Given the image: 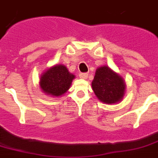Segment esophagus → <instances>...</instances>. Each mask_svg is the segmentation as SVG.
<instances>
[{"label":"esophagus","mask_w":158,"mask_h":158,"mask_svg":"<svg viewBox=\"0 0 158 158\" xmlns=\"http://www.w3.org/2000/svg\"><path fill=\"white\" fill-rule=\"evenodd\" d=\"M79 77H80L81 79H86V78L88 77V73H80Z\"/></svg>","instance_id":"34e87169"}]
</instances>
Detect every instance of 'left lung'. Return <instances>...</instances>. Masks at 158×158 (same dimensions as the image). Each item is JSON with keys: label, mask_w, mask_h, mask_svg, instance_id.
I'll return each mask as SVG.
<instances>
[{"label": "left lung", "mask_w": 158, "mask_h": 158, "mask_svg": "<svg viewBox=\"0 0 158 158\" xmlns=\"http://www.w3.org/2000/svg\"><path fill=\"white\" fill-rule=\"evenodd\" d=\"M92 87L97 98L106 104L121 102L125 91L123 78L106 65L96 70Z\"/></svg>", "instance_id": "obj_1"}]
</instances>
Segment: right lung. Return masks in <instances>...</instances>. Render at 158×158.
Wrapping results in <instances>:
<instances>
[{"label": "right lung", "mask_w": 158, "mask_h": 158, "mask_svg": "<svg viewBox=\"0 0 158 158\" xmlns=\"http://www.w3.org/2000/svg\"><path fill=\"white\" fill-rule=\"evenodd\" d=\"M75 76L64 64H55L40 77V87L44 94L60 97L68 91Z\"/></svg>", "instance_id": "obj_1"}]
</instances>
